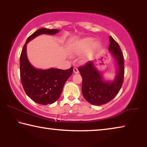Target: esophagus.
Instances as JSON below:
<instances>
[{
    "label": "esophagus",
    "instance_id": "1",
    "mask_svg": "<svg viewBox=\"0 0 147 147\" xmlns=\"http://www.w3.org/2000/svg\"><path fill=\"white\" fill-rule=\"evenodd\" d=\"M73 71H74V73H76V74H78V73H79L78 69H77L76 67H74V69H73Z\"/></svg>",
    "mask_w": 147,
    "mask_h": 147
}]
</instances>
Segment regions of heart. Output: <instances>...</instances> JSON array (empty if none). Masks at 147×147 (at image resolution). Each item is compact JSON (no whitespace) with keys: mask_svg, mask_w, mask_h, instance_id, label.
<instances>
[{"mask_svg":"<svg viewBox=\"0 0 147 147\" xmlns=\"http://www.w3.org/2000/svg\"><path fill=\"white\" fill-rule=\"evenodd\" d=\"M93 43V39L91 38H86L81 42V46L83 49H87L89 48L91 46V45Z\"/></svg>","mask_w":147,"mask_h":147,"instance_id":"b5f03b06","label":"heart"}]
</instances>
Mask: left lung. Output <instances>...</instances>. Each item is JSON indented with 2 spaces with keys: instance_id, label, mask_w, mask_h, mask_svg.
Instances as JSON below:
<instances>
[{
  "instance_id": "8db88e82",
  "label": "left lung",
  "mask_w": 147,
  "mask_h": 147,
  "mask_svg": "<svg viewBox=\"0 0 147 147\" xmlns=\"http://www.w3.org/2000/svg\"><path fill=\"white\" fill-rule=\"evenodd\" d=\"M109 51L115 58L118 71L113 82H106L96 70L93 61L78 68L82 77V92L86 100L93 105L100 106L109 102L118 94L123 86L124 68V57L119 44L109 36Z\"/></svg>"
}]
</instances>
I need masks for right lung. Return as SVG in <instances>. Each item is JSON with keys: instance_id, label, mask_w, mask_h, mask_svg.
<instances>
[{"instance_id": "right-lung-1", "label": "right lung", "mask_w": 147, "mask_h": 147, "mask_svg": "<svg viewBox=\"0 0 147 147\" xmlns=\"http://www.w3.org/2000/svg\"><path fill=\"white\" fill-rule=\"evenodd\" d=\"M58 30L40 28L29 36L24 45L20 56V76L25 93L35 102L47 105L58 100L63 90L64 84L71 76L73 67L67 70L49 69L40 70L30 63L26 56V45L39 35H53Z\"/></svg>"}]
</instances>
